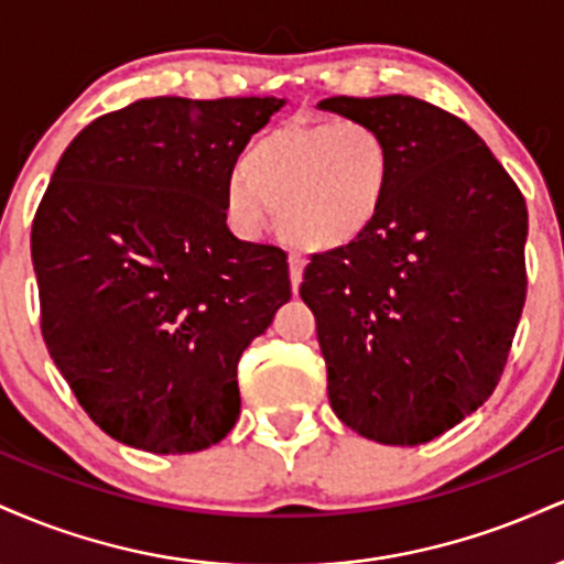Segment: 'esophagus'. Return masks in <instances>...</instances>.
<instances>
[{
    "instance_id": "1",
    "label": "esophagus",
    "mask_w": 564,
    "mask_h": 564,
    "mask_svg": "<svg viewBox=\"0 0 564 564\" xmlns=\"http://www.w3.org/2000/svg\"><path fill=\"white\" fill-rule=\"evenodd\" d=\"M302 273H304L302 257L291 254L289 257V278H291V289H294V294H296V289H300V283H302Z\"/></svg>"
}]
</instances>
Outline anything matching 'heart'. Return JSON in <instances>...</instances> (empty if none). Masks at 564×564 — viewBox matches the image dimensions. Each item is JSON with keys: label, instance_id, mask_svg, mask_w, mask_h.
Instances as JSON below:
<instances>
[{"label": "heart", "instance_id": "obj_1", "mask_svg": "<svg viewBox=\"0 0 564 564\" xmlns=\"http://www.w3.org/2000/svg\"><path fill=\"white\" fill-rule=\"evenodd\" d=\"M392 187V151L364 121H286L246 151L225 185V209L246 236L278 215V232L307 251L355 246L379 225Z\"/></svg>", "mask_w": 564, "mask_h": 564}]
</instances>
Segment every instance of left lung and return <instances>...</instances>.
Listing matches in <instances>:
<instances>
[{
    "instance_id": "left-lung-1",
    "label": "left lung",
    "mask_w": 564,
    "mask_h": 564,
    "mask_svg": "<svg viewBox=\"0 0 564 564\" xmlns=\"http://www.w3.org/2000/svg\"><path fill=\"white\" fill-rule=\"evenodd\" d=\"M318 108L379 129L392 151L377 228L315 254L300 286L328 400L368 440L430 443L501 379L525 304V198L480 134L432 102L341 95Z\"/></svg>"
}]
</instances>
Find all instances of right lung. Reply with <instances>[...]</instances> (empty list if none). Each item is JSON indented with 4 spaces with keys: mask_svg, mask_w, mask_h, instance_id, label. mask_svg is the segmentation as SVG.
<instances>
[{
    "mask_svg": "<svg viewBox=\"0 0 564 564\" xmlns=\"http://www.w3.org/2000/svg\"><path fill=\"white\" fill-rule=\"evenodd\" d=\"M283 97H151L70 140L31 228L50 358L106 435L196 453L241 413L236 368L291 300L286 254L225 225L232 166Z\"/></svg>",
    "mask_w": 564,
    "mask_h": 564,
    "instance_id": "obj_1",
    "label": "right lung"
}]
</instances>
